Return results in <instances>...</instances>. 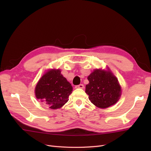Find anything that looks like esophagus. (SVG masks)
<instances>
[{
  "instance_id": "1",
  "label": "esophagus",
  "mask_w": 151,
  "mask_h": 151,
  "mask_svg": "<svg viewBox=\"0 0 151 151\" xmlns=\"http://www.w3.org/2000/svg\"><path fill=\"white\" fill-rule=\"evenodd\" d=\"M76 88H79V89H83L84 88V85L83 84H79L78 86H76Z\"/></svg>"
}]
</instances>
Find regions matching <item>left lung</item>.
<instances>
[{
  "mask_svg": "<svg viewBox=\"0 0 151 151\" xmlns=\"http://www.w3.org/2000/svg\"><path fill=\"white\" fill-rule=\"evenodd\" d=\"M86 93L91 102L100 108H106L116 103L121 94L118 79L109 70L95 69L88 77Z\"/></svg>",
  "mask_w": 151,
  "mask_h": 151,
  "instance_id": "obj_1",
  "label": "left lung"
}]
</instances>
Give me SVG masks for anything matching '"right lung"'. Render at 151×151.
I'll return each mask as SVG.
<instances>
[{"label": "right lung", "mask_w": 151, "mask_h": 151, "mask_svg": "<svg viewBox=\"0 0 151 151\" xmlns=\"http://www.w3.org/2000/svg\"><path fill=\"white\" fill-rule=\"evenodd\" d=\"M35 91L36 98L50 108L56 109L68 101L72 86L61 74L60 69H51L41 77Z\"/></svg>", "instance_id": "add662e5"}]
</instances>
